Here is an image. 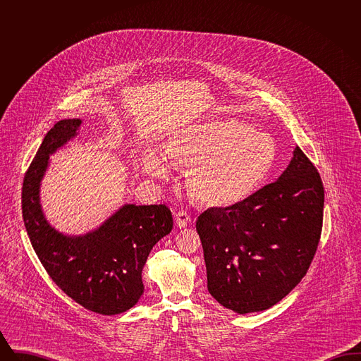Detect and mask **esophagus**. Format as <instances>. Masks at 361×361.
<instances>
[{
    "mask_svg": "<svg viewBox=\"0 0 361 361\" xmlns=\"http://www.w3.org/2000/svg\"><path fill=\"white\" fill-rule=\"evenodd\" d=\"M190 224V216L187 211H178L174 215V224L177 228H185Z\"/></svg>",
    "mask_w": 361,
    "mask_h": 361,
    "instance_id": "obj_1",
    "label": "esophagus"
}]
</instances>
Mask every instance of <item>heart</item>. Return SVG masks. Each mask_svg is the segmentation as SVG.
I'll return each mask as SVG.
<instances>
[{
    "mask_svg": "<svg viewBox=\"0 0 361 361\" xmlns=\"http://www.w3.org/2000/svg\"><path fill=\"white\" fill-rule=\"evenodd\" d=\"M174 165L187 166L190 196L209 208H231L243 203L272 172L275 140L237 119H215L189 126L164 145ZM142 171L166 177L169 165L157 152H146Z\"/></svg>",
    "mask_w": 361,
    "mask_h": 361,
    "instance_id": "b5f03b06",
    "label": "heart"
}]
</instances>
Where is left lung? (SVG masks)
<instances>
[{"instance_id": "8db88e82", "label": "left lung", "mask_w": 361, "mask_h": 361, "mask_svg": "<svg viewBox=\"0 0 361 361\" xmlns=\"http://www.w3.org/2000/svg\"><path fill=\"white\" fill-rule=\"evenodd\" d=\"M319 173L296 146L287 169L231 208H209L196 230L207 288L238 314L271 309L307 274L322 231Z\"/></svg>"}]
</instances>
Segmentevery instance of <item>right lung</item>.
I'll use <instances>...</instances> for the list:
<instances>
[{"label":"right lung","instance_id":"add662e5","mask_svg":"<svg viewBox=\"0 0 361 361\" xmlns=\"http://www.w3.org/2000/svg\"><path fill=\"white\" fill-rule=\"evenodd\" d=\"M81 119L58 121L46 134L23 183V219L37 257L55 284L97 314L134 307L143 293L142 269L155 243L173 228L171 209L124 204L99 227L69 235L52 226L42 208L40 185L50 155L78 135Z\"/></svg>","mask_w":361,"mask_h":361}]
</instances>
